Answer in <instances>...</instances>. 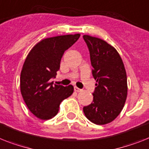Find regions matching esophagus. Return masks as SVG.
Listing matches in <instances>:
<instances>
[{
    "mask_svg": "<svg viewBox=\"0 0 149 149\" xmlns=\"http://www.w3.org/2000/svg\"><path fill=\"white\" fill-rule=\"evenodd\" d=\"M74 91H76V92H81L82 91L81 89H80V88H77V87H74Z\"/></svg>",
    "mask_w": 149,
    "mask_h": 149,
    "instance_id": "34e87169",
    "label": "esophagus"
}]
</instances>
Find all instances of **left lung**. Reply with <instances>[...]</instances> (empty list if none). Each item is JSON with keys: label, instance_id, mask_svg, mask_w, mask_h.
<instances>
[{"label": "left lung", "instance_id": "left-lung-1", "mask_svg": "<svg viewBox=\"0 0 149 149\" xmlns=\"http://www.w3.org/2000/svg\"><path fill=\"white\" fill-rule=\"evenodd\" d=\"M90 52L92 74L97 86L93 102L84 107V115L97 125L113 121L122 111L127 97V77L116 49L103 39L84 35Z\"/></svg>", "mask_w": 149, "mask_h": 149}]
</instances>
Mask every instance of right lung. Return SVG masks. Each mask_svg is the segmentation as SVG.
<instances>
[{
  "instance_id": "obj_1",
  "label": "right lung",
  "mask_w": 149,
  "mask_h": 149,
  "mask_svg": "<svg viewBox=\"0 0 149 149\" xmlns=\"http://www.w3.org/2000/svg\"><path fill=\"white\" fill-rule=\"evenodd\" d=\"M80 34L47 38L30 50L20 74V91L23 100L33 115L40 120H49L56 115L63 100L73 94L72 85H53L60 68L64 52L77 39Z\"/></svg>"
}]
</instances>
